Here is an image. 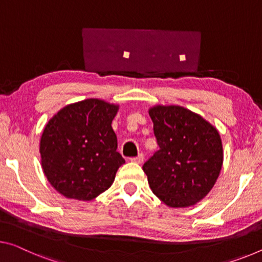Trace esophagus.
<instances>
[{"instance_id":"1","label":"esophagus","mask_w":262,"mask_h":262,"mask_svg":"<svg viewBox=\"0 0 262 262\" xmlns=\"http://www.w3.org/2000/svg\"><path fill=\"white\" fill-rule=\"evenodd\" d=\"M131 162L137 163V164H142L144 162V155L140 154L137 157H135V158H131Z\"/></svg>"}]
</instances>
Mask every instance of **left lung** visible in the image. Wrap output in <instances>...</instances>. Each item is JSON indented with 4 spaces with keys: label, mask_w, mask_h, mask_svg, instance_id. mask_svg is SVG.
<instances>
[{
    "label": "left lung",
    "mask_w": 262,
    "mask_h": 262,
    "mask_svg": "<svg viewBox=\"0 0 262 262\" xmlns=\"http://www.w3.org/2000/svg\"><path fill=\"white\" fill-rule=\"evenodd\" d=\"M159 150L144 164L152 192L168 207L185 208L203 200L219 178L224 162L216 127L186 107L148 108Z\"/></svg>",
    "instance_id": "obj_1"
}]
</instances>
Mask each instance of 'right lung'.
Returning <instances> with one entry per match:
<instances>
[{"instance_id": "obj_1", "label": "right lung", "mask_w": 262, "mask_h": 262, "mask_svg": "<svg viewBox=\"0 0 262 262\" xmlns=\"http://www.w3.org/2000/svg\"><path fill=\"white\" fill-rule=\"evenodd\" d=\"M118 104L89 98L52 116L39 140L44 176L66 198L90 201L106 191L125 163L111 124Z\"/></svg>"}]
</instances>
